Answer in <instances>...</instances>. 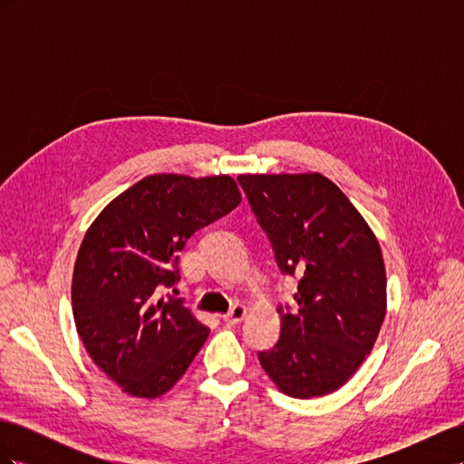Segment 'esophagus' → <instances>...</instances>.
I'll return each instance as SVG.
<instances>
[{
  "label": "esophagus",
  "mask_w": 464,
  "mask_h": 464,
  "mask_svg": "<svg viewBox=\"0 0 464 464\" xmlns=\"http://www.w3.org/2000/svg\"><path fill=\"white\" fill-rule=\"evenodd\" d=\"M246 314H247L246 305L236 304V305H232V310L227 315H224V321L230 323V325H237V323H240L246 317Z\"/></svg>",
  "instance_id": "1"
}]
</instances>
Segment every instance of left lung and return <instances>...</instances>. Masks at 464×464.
<instances>
[{
    "instance_id": "left-lung-1",
    "label": "left lung",
    "mask_w": 464,
    "mask_h": 464,
    "mask_svg": "<svg viewBox=\"0 0 464 464\" xmlns=\"http://www.w3.org/2000/svg\"><path fill=\"white\" fill-rule=\"evenodd\" d=\"M283 275L298 278L296 310L280 314V336L257 354L294 399L343 387L372 353L385 319L382 247L368 222L321 174L237 176Z\"/></svg>"
}]
</instances>
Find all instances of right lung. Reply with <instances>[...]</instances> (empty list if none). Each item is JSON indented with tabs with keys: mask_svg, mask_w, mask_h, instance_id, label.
I'll return each mask as SVG.
<instances>
[{
	"mask_svg": "<svg viewBox=\"0 0 464 464\" xmlns=\"http://www.w3.org/2000/svg\"><path fill=\"white\" fill-rule=\"evenodd\" d=\"M242 201L230 176H147L91 224L73 269L77 333L89 356L133 397L157 399L186 373L208 336L179 280L189 237Z\"/></svg>",
	"mask_w": 464,
	"mask_h": 464,
	"instance_id": "right-lung-1",
	"label": "right lung"
}]
</instances>
